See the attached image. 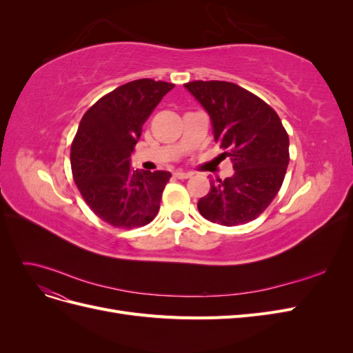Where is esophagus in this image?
Instances as JSON below:
<instances>
[{
	"label": "esophagus",
	"mask_w": 353,
	"mask_h": 353,
	"mask_svg": "<svg viewBox=\"0 0 353 353\" xmlns=\"http://www.w3.org/2000/svg\"><path fill=\"white\" fill-rule=\"evenodd\" d=\"M175 176H176L178 179H187V178H190V176H193V172H185V170H176Z\"/></svg>",
	"instance_id": "34e87169"
}]
</instances>
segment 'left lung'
I'll use <instances>...</instances> for the list:
<instances>
[{"mask_svg":"<svg viewBox=\"0 0 353 353\" xmlns=\"http://www.w3.org/2000/svg\"><path fill=\"white\" fill-rule=\"evenodd\" d=\"M210 117L215 141L232 160L234 175L210 181L197 203L203 218L225 227L258 218L279 193L288 165V135L268 104L225 81L184 83Z\"/></svg>","mask_w":353,"mask_h":353,"instance_id":"left-lung-1","label":"left lung"}]
</instances>
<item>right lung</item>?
<instances>
[{
    "label": "right lung",
    "instance_id": "right-lung-1",
    "mask_svg": "<svg viewBox=\"0 0 353 353\" xmlns=\"http://www.w3.org/2000/svg\"><path fill=\"white\" fill-rule=\"evenodd\" d=\"M174 83L138 79L104 95L82 116L70 148L74 184L90 209L117 228L143 227L160 209L168 170L131 169L143 125Z\"/></svg>",
    "mask_w": 353,
    "mask_h": 353
}]
</instances>
